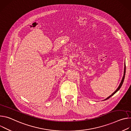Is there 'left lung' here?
<instances>
[{"label":"left lung","instance_id":"1","mask_svg":"<svg viewBox=\"0 0 131 131\" xmlns=\"http://www.w3.org/2000/svg\"><path fill=\"white\" fill-rule=\"evenodd\" d=\"M125 64H124V74H123V78H122V80H121V83H120V85H119V86H118V88H117V89L111 95H110L109 97H108L107 98H106V99H104V100H106L109 99V98H110L111 96H112L114 94H115L116 93H117V92L120 89V88H121V86H122V84H123V82H124V78H125Z\"/></svg>","mask_w":131,"mask_h":131}]
</instances>
